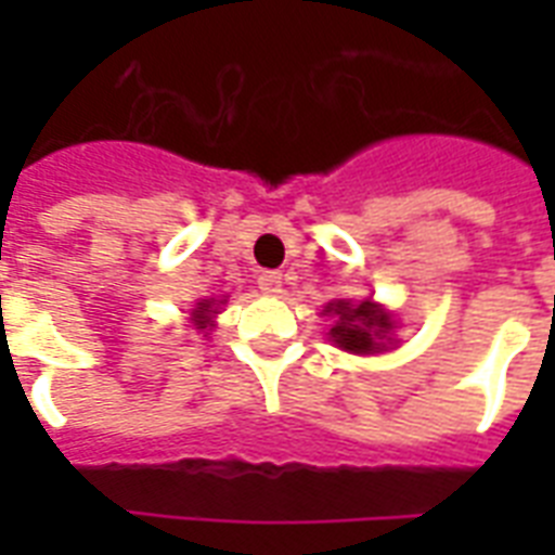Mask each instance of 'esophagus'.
Instances as JSON below:
<instances>
[{
  "label": "esophagus",
  "instance_id": "esophagus-1",
  "mask_svg": "<svg viewBox=\"0 0 555 555\" xmlns=\"http://www.w3.org/2000/svg\"><path fill=\"white\" fill-rule=\"evenodd\" d=\"M259 291L268 296L282 294V273L279 270H264L259 276Z\"/></svg>",
  "mask_w": 555,
  "mask_h": 555
}]
</instances>
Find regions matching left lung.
Instances as JSON below:
<instances>
[{
	"mask_svg": "<svg viewBox=\"0 0 555 555\" xmlns=\"http://www.w3.org/2000/svg\"><path fill=\"white\" fill-rule=\"evenodd\" d=\"M334 313L337 322L331 328V339L346 351L354 354H371V351H383V337L391 331V320L383 308L374 302H334L328 305V311Z\"/></svg>",
	"mask_w": 555,
	"mask_h": 555,
	"instance_id": "1",
	"label": "left lung"
}]
</instances>
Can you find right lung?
Returning <instances> with one entry per match:
<instances>
[{
    "label": "right lung",
    "instance_id": "add662e5",
    "mask_svg": "<svg viewBox=\"0 0 555 555\" xmlns=\"http://www.w3.org/2000/svg\"><path fill=\"white\" fill-rule=\"evenodd\" d=\"M209 313H216V308H212V302L209 299H204V302H198V308L192 311V320H195V328H209Z\"/></svg>",
    "mask_w": 555,
    "mask_h": 555
}]
</instances>
